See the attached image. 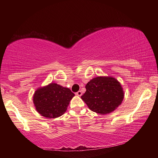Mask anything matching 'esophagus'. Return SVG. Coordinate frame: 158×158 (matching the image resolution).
Returning a JSON list of instances; mask_svg holds the SVG:
<instances>
[{
  "label": "esophagus",
  "instance_id": "obj_1",
  "mask_svg": "<svg viewBox=\"0 0 158 158\" xmlns=\"http://www.w3.org/2000/svg\"><path fill=\"white\" fill-rule=\"evenodd\" d=\"M76 95H77V96H81V95H82V93H81V91H80V90H79L78 92H77L76 93Z\"/></svg>",
  "mask_w": 158,
  "mask_h": 158
}]
</instances>
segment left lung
Here are the masks:
<instances>
[{"instance_id":"left-lung-1","label":"left lung","mask_w":158,"mask_h":158,"mask_svg":"<svg viewBox=\"0 0 158 158\" xmlns=\"http://www.w3.org/2000/svg\"><path fill=\"white\" fill-rule=\"evenodd\" d=\"M86 91L81 98L95 113L105 115L121 105L124 91L120 82L112 77H97L85 85Z\"/></svg>"}]
</instances>
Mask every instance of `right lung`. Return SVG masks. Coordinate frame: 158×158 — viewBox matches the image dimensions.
Returning a JSON list of instances; mask_svg holds the SVG:
<instances>
[{"label":"right lung","instance_id":"add662e5","mask_svg":"<svg viewBox=\"0 0 158 158\" xmlns=\"http://www.w3.org/2000/svg\"><path fill=\"white\" fill-rule=\"evenodd\" d=\"M74 96L68 88L51 83L34 93L33 101L36 111L47 118H56L65 113Z\"/></svg>","mask_w":158,"mask_h":158}]
</instances>
